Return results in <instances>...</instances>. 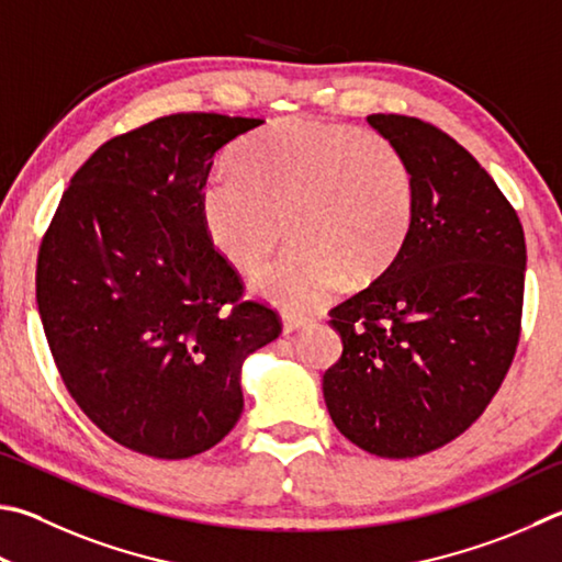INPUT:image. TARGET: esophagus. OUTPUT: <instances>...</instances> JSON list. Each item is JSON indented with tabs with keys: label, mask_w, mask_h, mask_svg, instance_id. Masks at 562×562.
Masks as SVG:
<instances>
[{
	"label": "esophagus",
	"mask_w": 562,
	"mask_h": 562,
	"mask_svg": "<svg viewBox=\"0 0 562 562\" xmlns=\"http://www.w3.org/2000/svg\"><path fill=\"white\" fill-rule=\"evenodd\" d=\"M304 324H307V316H294V314H284L282 316V331L284 334L297 331V329H302Z\"/></svg>",
	"instance_id": "obj_1"
}]
</instances>
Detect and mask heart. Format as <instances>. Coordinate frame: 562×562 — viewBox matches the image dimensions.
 I'll use <instances>...</instances> for the list:
<instances>
[{
    "label": "heart",
    "instance_id": "heart-1",
    "mask_svg": "<svg viewBox=\"0 0 562 562\" xmlns=\"http://www.w3.org/2000/svg\"><path fill=\"white\" fill-rule=\"evenodd\" d=\"M236 175L201 187L209 243L233 270L255 272L284 238L294 246L255 274L252 292L288 312L322 304L349 278L369 284L411 236L417 187L391 139L310 117L272 122L233 149Z\"/></svg>",
    "mask_w": 562,
    "mask_h": 562
}]
</instances>
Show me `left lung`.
Masks as SVG:
<instances>
[{
  "mask_svg": "<svg viewBox=\"0 0 562 562\" xmlns=\"http://www.w3.org/2000/svg\"><path fill=\"white\" fill-rule=\"evenodd\" d=\"M411 165L417 203L397 260L331 310L344 351L324 373L339 432L405 459L462 435L492 403L521 336L526 240L486 169L430 122L369 115Z\"/></svg>",
  "mask_w": 562,
  "mask_h": 562,
  "instance_id": "8db88e82",
  "label": "left lung"
}]
</instances>
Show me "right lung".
<instances>
[{
  "mask_svg": "<svg viewBox=\"0 0 562 562\" xmlns=\"http://www.w3.org/2000/svg\"><path fill=\"white\" fill-rule=\"evenodd\" d=\"M262 122L181 112L112 137L41 243L36 304L60 379L127 450L187 459L218 445L243 413V363L282 331L240 302L199 216L216 151Z\"/></svg>",
  "mask_w": 562,
  "mask_h": 562,
  "instance_id": "1",
  "label": "right lung"
}]
</instances>
